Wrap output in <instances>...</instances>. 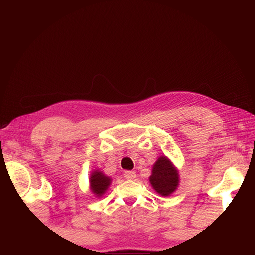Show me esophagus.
<instances>
[{
  "mask_svg": "<svg viewBox=\"0 0 255 255\" xmlns=\"http://www.w3.org/2000/svg\"><path fill=\"white\" fill-rule=\"evenodd\" d=\"M123 175H125L127 180H133L136 177V172L135 171H126Z\"/></svg>",
  "mask_w": 255,
  "mask_h": 255,
  "instance_id": "1",
  "label": "esophagus"
}]
</instances>
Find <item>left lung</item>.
Listing matches in <instances>:
<instances>
[{
    "instance_id": "left-lung-1",
    "label": "left lung",
    "mask_w": 255,
    "mask_h": 255,
    "mask_svg": "<svg viewBox=\"0 0 255 255\" xmlns=\"http://www.w3.org/2000/svg\"><path fill=\"white\" fill-rule=\"evenodd\" d=\"M150 183L160 196H170L179 186V171L171 160L166 156H160L153 165Z\"/></svg>"
}]
</instances>
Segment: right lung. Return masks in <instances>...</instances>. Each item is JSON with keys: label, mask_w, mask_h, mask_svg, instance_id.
Listing matches in <instances>:
<instances>
[{"label": "right lung", "mask_w": 255, "mask_h": 255, "mask_svg": "<svg viewBox=\"0 0 255 255\" xmlns=\"http://www.w3.org/2000/svg\"><path fill=\"white\" fill-rule=\"evenodd\" d=\"M89 182L92 194H95L98 198H100L105 194V191L109 188L112 183V179L110 176H106L102 171L95 170L90 174Z\"/></svg>", "instance_id": "add662e5"}]
</instances>
